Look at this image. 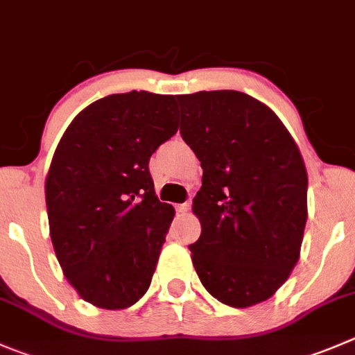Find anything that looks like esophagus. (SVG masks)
<instances>
[{
  "instance_id": "34e87169",
  "label": "esophagus",
  "mask_w": 355,
  "mask_h": 355,
  "mask_svg": "<svg viewBox=\"0 0 355 355\" xmlns=\"http://www.w3.org/2000/svg\"><path fill=\"white\" fill-rule=\"evenodd\" d=\"M190 207H191V204H190V200H188V202H184V204L178 205V212H181V214H187V212L190 211Z\"/></svg>"
}]
</instances>
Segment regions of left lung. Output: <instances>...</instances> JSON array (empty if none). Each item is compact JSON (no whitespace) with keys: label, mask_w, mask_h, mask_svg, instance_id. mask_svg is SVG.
<instances>
[{"label":"left lung","mask_w":355,"mask_h":355,"mask_svg":"<svg viewBox=\"0 0 355 355\" xmlns=\"http://www.w3.org/2000/svg\"><path fill=\"white\" fill-rule=\"evenodd\" d=\"M181 136L200 160L190 245L204 288L225 305L272 298L300 259L306 216L305 162L266 104L237 90L178 96Z\"/></svg>","instance_id":"obj_1"}]
</instances>
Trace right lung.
<instances>
[{"instance_id":"1","label":"right lung","mask_w":355,"mask_h":355,"mask_svg":"<svg viewBox=\"0 0 355 355\" xmlns=\"http://www.w3.org/2000/svg\"><path fill=\"white\" fill-rule=\"evenodd\" d=\"M178 132L175 97L113 94L80 111L45 178L50 237L67 282L106 310L143 298L174 207L158 200L150 157Z\"/></svg>"}]
</instances>
